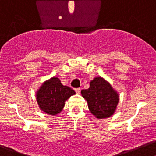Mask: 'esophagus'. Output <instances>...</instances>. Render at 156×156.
<instances>
[{"mask_svg": "<svg viewBox=\"0 0 156 156\" xmlns=\"http://www.w3.org/2000/svg\"><path fill=\"white\" fill-rule=\"evenodd\" d=\"M75 92H76L77 94H79L80 92H81V89L79 88H75Z\"/></svg>", "mask_w": 156, "mask_h": 156, "instance_id": "1", "label": "esophagus"}]
</instances>
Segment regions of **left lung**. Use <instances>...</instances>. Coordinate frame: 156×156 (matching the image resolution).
<instances>
[{
	"instance_id": "left-lung-1",
	"label": "left lung",
	"mask_w": 156,
	"mask_h": 156,
	"mask_svg": "<svg viewBox=\"0 0 156 156\" xmlns=\"http://www.w3.org/2000/svg\"><path fill=\"white\" fill-rule=\"evenodd\" d=\"M88 102V109L98 119L110 117L114 114L120 96L109 81L102 77H95L89 84L88 89L81 92Z\"/></svg>"
}]
</instances>
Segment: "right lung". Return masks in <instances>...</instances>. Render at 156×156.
I'll use <instances>...</instances> for the list:
<instances>
[{"label":"right lung","instance_id":"right-lung-1","mask_svg":"<svg viewBox=\"0 0 156 156\" xmlns=\"http://www.w3.org/2000/svg\"><path fill=\"white\" fill-rule=\"evenodd\" d=\"M75 94L72 88L63 85L61 80L54 76L42 84L36 91V97L41 111L55 116L62 111L66 101Z\"/></svg>","mask_w":156,"mask_h":156}]
</instances>
